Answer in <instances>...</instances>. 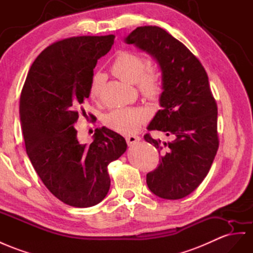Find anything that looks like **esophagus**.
Returning <instances> with one entry per match:
<instances>
[{
  "instance_id": "34e87169",
  "label": "esophagus",
  "mask_w": 253,
  "mask_h": 253,
  "mask_svg": "<svg viewBox=\"0 0 253 253\" xmlns=\"http://www.w3.org/2000/svg\"><path fill=\"white\" fill-rule=\"evenodd\" d=\"M140 140H141V138L139 137V135H135V134H129L126 137L127 144L129 146H132L134 144H137Z\"/></svg>"
}]
</instances>
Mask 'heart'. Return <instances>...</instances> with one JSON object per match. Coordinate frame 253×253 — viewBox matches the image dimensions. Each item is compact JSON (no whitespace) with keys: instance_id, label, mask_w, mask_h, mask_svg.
Segmentation results:
<instances>
[{"instance_id":"b5f03b06","label":"heart","mask_w":253,"mask_h":253,"mask_svg":"<svg viewBox=\"0 0 253 253\" xmlns=\"http://www.w3.org/2000/svg\"><path fill=\"white\" fill-rule=\"evenodd\" d=\"M112 73L123 81L137 84L140 93L146 98L156 99L161 92L160 75L157 68L147 67L143 56L129 51H121L115 56ZM105 76L96 73L89 83V96L96 99L99 96ZM150 118L147 110L140 107L115 109L103 116V124L120 133H132Z\"/></svg>"}]
</instances>
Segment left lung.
<instances>
[{"label":"left lung","mask_w":253,"mask_h":253,"mask_svg":"<svg viewBox=\"0 0 253 253\" xmlns=\"http://www.w3.org/2000/svg\"><path fill=\"white\" fill-rule=\"evenodd\" d=\"M125 42L152 55L163 76L161 110L147 126L171 141L144 135L159 151V166L146 174L148 188L157 197L177 200L196 190L209 173L219 140L217 103L202 64L184 43L159 27H139Z\"/></svg>","instance_id":"1"}]
</instances>
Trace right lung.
I'll return each instance as SVG.
<instances>
[{"label": "right lung", "mask_w": 253, "mask_h": 253, "mask_svg": "<svg viewBox=\"0 0 253 253\" xmlns=\"http://www.w3.org/2000/svg\"><path fill=\"white\" fill-rule=\"evenodd\" d=\"M114 35L78 36L47 47L32 64L20 96L25 148L38 176L63 203L89 207L110 189L108 165L126 152L121 134L97 128L81 144L75 124L89 96L94 68Z\"/></svg>", "instance_id": "right-lung-1"}]
</instances>
